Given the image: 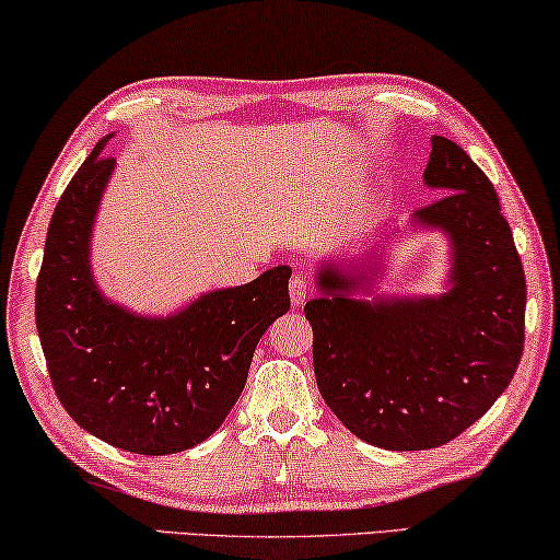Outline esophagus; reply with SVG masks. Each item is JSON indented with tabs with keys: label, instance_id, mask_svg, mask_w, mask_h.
I'll return each mask as SVG.
<instances>
[{
	"label": "esophagus",
	"instance_id": "obj_1",
	"mask_svg": "<svg viewBox=\"0 0 560 560\" xmlns=\"http://www.w3.org/2000/svg\"><path fill=\"white\" fill-rule=\"evenodd\" d=\"M289 294H291V304L304 306V301L308 296V281L304 273H294V279L289 281Z\"/></svg>",
	"mask_w": 560,
	"mask_h": 560
}]
</instances>
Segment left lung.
I'll list each match as a JSON object with an SVG mask.
<instances>
[{"instance_id":"obj_1","label":"left lung","mask_w":560,"mask_h":560,"mask_svg":"<svg viewBox=\"0 0 560 560\" xmlns=\"http://www.w3.org/2000/svg\"><path fill=\"white\" fill-rule=\"evenodd\" d=\"M423 184L436 201L411 214V232L448 242L441 294H378L386 246L324 259L318 296L304 314L314 328L318 392L346 429L388 451L436 448L495 404L523 351L526 279L493 184L464 149L431 137Z\"/></svg>"}]
</instances>
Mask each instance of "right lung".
Here are the masks:
<instances>
[{
    "instance_id": "add662e5",
    "label": "right lung",
    "mask_w": 560,
    "mask_h": 560,
    "mask_svg": "<svg viewBox=\"0 0 560 560\" xmlns=\"http://www.w3.org/2000/svg\"><path fill=\"white\" fill-rule=\"evenodd\" d=\"M106 135L79 166L49 221L37 279V331L55 394L92 436L141 456L207 441L242 396L254 349L289 312L291 266L147 316L104 294L92 236L117 162Z\"/></svg>"
}]
</instances>
